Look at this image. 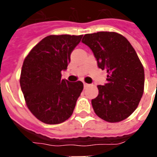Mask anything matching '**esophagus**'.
<instances>
[{
  "mask_svg": "<svg viewBox=\"0 0 157 157\" xmlns=\"http://www.w3.org/2000/svg\"><path fill=\"white\" fill-rule=\"evenodd\" d=\"M89 86H90V85H89V84H87V83H84V87H85V88H87V87H88Z\"/></svg>",
  "mask_w": 157,
  "mask_h": 157,
  "instance_id": "34e87169",
  "label": "esophagus"
}]
</instances>
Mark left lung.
Here are the masks:
<instances>
[{
  "mask_svg": "<svg viewBox=\"0 0 157 157\" xmlns=\"http://www.w3.org/2000/svg\"><path fill=\"white\" fill-rule=\"evenodd\" d=\"M82 43L93 51L98 67L107 71V83L98 86L91 101L101 119L115 123L129 117L138 107L144 90V69L129 40L113 32L86 34Z\"/></svg>",
  "mask_w": 157,
  "mask_h": 157,
  "instance_id": "1",
  "label": "left lung"
}]
</instances>
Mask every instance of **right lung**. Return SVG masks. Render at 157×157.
<instances>
[{
    "label": "right lung",
    "instance_id": "1",
    "mask_svg": "<svg viewBox=\"0 0 157 157\" xmlns=\"http://www.w3.org/2000/svg\"><path fill=\"white\" fill-rule=\"evenodd\" d=\"M82 35H50L32 49L23 61L20 86L30 112L45 124H55L71 117L83 83L61 79L72 50Z\"/></svg>",
    "mask_w": 157,
    "mask_h": 157
}]
</instances>
